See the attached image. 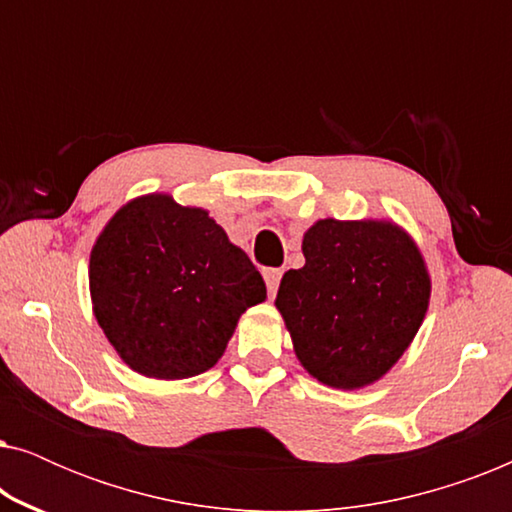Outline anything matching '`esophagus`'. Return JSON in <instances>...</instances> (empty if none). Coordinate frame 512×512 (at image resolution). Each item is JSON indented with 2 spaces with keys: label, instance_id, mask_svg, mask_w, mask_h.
I'll return each mask as SVG.
<instances>
[{
  "label": "esophagus",
  "instance_id": "esophagus-1",
  "mask_svg": "<svg viewBox=\"0 0 512 512\" xmlns=\"http://www.w3.org/2000/svg\"><path fill=\"white\" fill-rule=\"evenodd\" d=\"M282 275H284L282 268H268L263 272L270 296H275V293H277V286H279V282H282Z\"/></svg>",
  "mask_w": 512,
  "mask_h": 512
}]
</instances>
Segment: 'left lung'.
Masks as SVG:
<instances>
[{"mask_svg": "<svg viewBox=\"0 0 512 512\" xmlns=\"http://www.w3.org/2000/svg\"><path fill=\"white\" fill-rule=\"evenodd\" d=\"M303 254L275 300L298 361L326 387H368L422 326L431 296L424 258L403 228L373 219H321Z\"/></svg>", "mask_w": 512, "mask_h": 512, "instance_id": "1", "label": "left lung"}]
</instances>
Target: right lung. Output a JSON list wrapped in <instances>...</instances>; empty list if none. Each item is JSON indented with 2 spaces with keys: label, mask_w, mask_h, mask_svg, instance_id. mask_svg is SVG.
Masks as SVG:
<instances>
[{
  "label": "right lung",
  "mask_w": 512,
  "mask_h": 512,
  "mask_svg": "<svg viewBox=\"0 0 512 512\" xmlns=\"http://www.w3.org/2000/svg\"><path fill=\"white\" fill-rule=\"evenodd\" d=\"M97 324L132 370L156 380L205 373L237 319L263 303L256 265L200 207L153 193L111 216L90 251Z\"/></svg>",
  "instance_id": "right-lung-1"
}]
</instances>
